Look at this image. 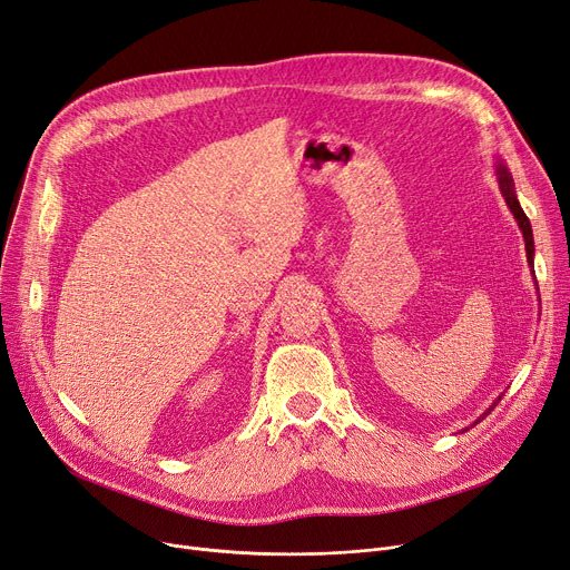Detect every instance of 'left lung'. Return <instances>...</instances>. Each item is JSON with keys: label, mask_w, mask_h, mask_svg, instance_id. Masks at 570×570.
<instances>
[{"label": "left lung", "mask_w": 570, "mask_h": 570, "mask_svg": "<svg viewBox=\"0 0 570 570\" xmlns=\"http://www.w3.org/2000/svg\"><path fill=\"white\" fill-rule=\"evenodd\" d=\"M499 185H501V193H503V197H505V204L510 206V210H512V215H514V220H518V225H520V229H522V234H524V243H527V259H529V264H533V234H531V223H529V218L524 215V210H522V206H520V202H518V197H514V187H512V176H510V171L503 167V165H499ZM492 411V409H490ZM487 415V413H484ZM482 415V417H484ZM480 417V420H482ZM478 420V422H480Z\"/></svg>", "instance_id": "left-lung-1"}]
</instances>
